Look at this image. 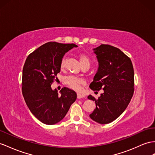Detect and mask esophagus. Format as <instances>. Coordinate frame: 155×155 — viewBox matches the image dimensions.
I'll use <instances>...</instances> for the list:
<instances>
[{
    "label": "esophagus",
    "instance_id": "34e87169",
    "mask_svg": "<svg viewBox=\"0 0 155 155\" xmlns=\"http://www.w3.org/2000/svg\"><path fill=\"white\" fill-rule=\"evenodd\" d=\"M83 97H85L84 95L81 94H77V98L78 99H81V98H83Z\"/></svg>",
    "mask_w": 155,
    "mask_h": 155
}]
</instances>
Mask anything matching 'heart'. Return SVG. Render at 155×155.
I'll return each mask as SVG.
<instances>
[{"instance_id":"heart-1","label":"heart","mask_w":155,"mask_h":155,"mask_svg":"<svg viewBox=\"0 0 155 155\" xmlns=\"http://www.w3.org/2000/svg\"><path fill=\"white\" fill-rule=\"evenodd\" d=\"M79 59H80V62L82 67L84 66H88L90 65V59L84 54H80L78 55ZM66 65V58L63 57L61 59L60 61V69H63L65 67ZM64 82L65 84L68 86L69 88L73 89L74 90L78 91L81 90V86L84 84V80L82 78H78L73 76H69L65 78Z\"/></svg>"}]
</instances>
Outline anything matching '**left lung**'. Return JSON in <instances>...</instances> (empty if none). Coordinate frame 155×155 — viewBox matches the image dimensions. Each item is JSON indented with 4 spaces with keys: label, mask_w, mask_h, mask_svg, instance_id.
<instances>
[{
    "label": "left lung",
    "mask_w": 155,
    "mask_h": 155,
    "mask_svg": "<svg viewBox=\"0 0 155 155\" xmlns=\"http://www.w3.org/2000/svg\"><path fill=\"white\" fill-rule=\"evenodd\" d=\"M98 61V69L90 84L92 90H104L98 100L92 96L96 109L90 114L95 122L108 124L124 111L134 92V71L132 61L116 47L101 45L94 48Z\"/></svg>",
    "instance_id": "8db88e82"
}]
</instances>
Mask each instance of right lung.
<instances>
[{"label": "right lung", "instance_id": "1", "mask_svg": "<svg viewBox=\"0 0 155 155\" xmlns=\"http://www.w3.org/2000/svg\"><path fill=\"white\" fill-rule=\"evenodd\" d=\"M74 44L49 42L40 46L27 58L22 73V94L30 111L45 124L53 125L65 117L71 105L77 100L74 91L63 88H51L57 74L60 72V61Z\"/></svg>", "mask_w": 155, "mask_h": 155}]
</instances>
